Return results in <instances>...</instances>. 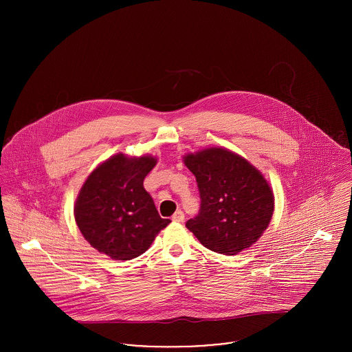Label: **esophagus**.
Wrapping results in <instances>:
<instances>
[{
	"mask_svg": "<svg viewBox=\"0 0 352 352\" xmlns=\"http://www.w3.org/2000/svg\"><path fill=\"white\" fill-rule=\"evenodd\" d=\"M172 221L175 222H183L184 221V212L182 210H177L173 215H172Z\"/></svg>",
	"mask_w": 352,
	"mask_h": 352,
	"instance_id": "34e87169",
	"label": "esophagus"
}]
</instances>
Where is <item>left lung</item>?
<instances>
[{
    "instance_id": "left-lung-1",
    "label": "left lung",
    "mask_w": 352,
    "mask_h": 352,
    "mask_svg": "<svg viewBox=\"0 0 352 352\" xmlns=\"http://www.w3.org/2000/svg\"><path fill=\"white\" fill-rule=\"evenodd\" d=\"M184 164L194 173L201 197L198 215L186 226L210 251L230 256L251 247L274 212V195L261 173L221 148L188 154Z\"/></svg>"
}]
</instances>
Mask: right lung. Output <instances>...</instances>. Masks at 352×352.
Masks as SVG:
<instances>
[{
  "instance_id": "1",
  "label": "right lung",
  "mask_w": 352,
  "mask_h": 352,
  "mask_svg": "<svg viewBox=\"0 0 352 352\" xmlns=\"http://www.w3.org/2000/svg\"><path fill=\"white\" fill-rule=\"evenodd\" d=\"M155 158L116 154L99 165L84 183L74 207L85 240L115 260H131L148 251L170 219H162L144 179Z\"/></svg>"
}]
</instances>
